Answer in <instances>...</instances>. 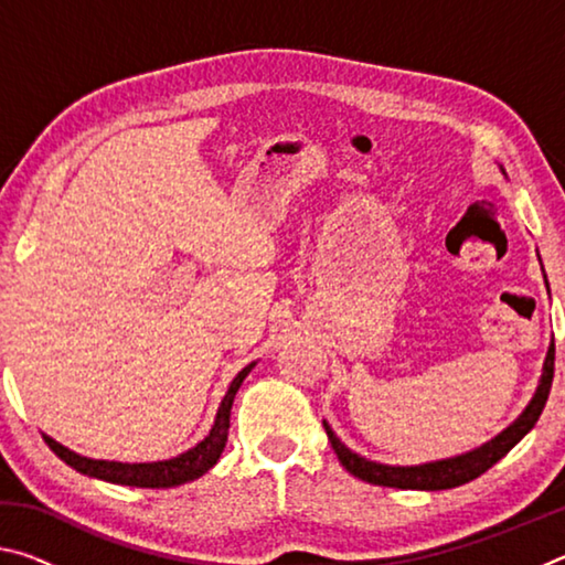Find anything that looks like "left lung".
<instances>
[{
  "instance_id": "1",
  "label": "left lung",
  "mask_w": 565,
  "mask_h": 565,
  "mask_svg": "<svg viewBox=\"0 0 565 565\" xmlns=\"http://www.w3.org/2000/svg\"><path fill=\"white\" fill-rule=\"evenodd\" d=\"M548 286V281H546ZM553 343L546 353V361H543V374L539 381V388L531 398V404L523 408V414L513 420L509 428L486 441L483 446L473 448V451L454 456V458H441V461L420 463V466H388V463H376L369 461L359 454H353L351 448L343 446L337 434L331 431V426L323 420V428H327V436L337 451L341 466L347 468L351 476L361 478V481L374 483V486H388V489H414V491H444V489H456V486H463L473 481L481 473L489 471L493 463H499L501 458L511 451V448L521 441V438L531 431L539 420L543 406H546L551 384H553Z\"/></svg>"
}]
</instances>
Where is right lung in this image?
Returning <instances> with one entry per match:
<instances>
[{
  "instance_id": "add662e5",
  "label": "right lung",
  "mask_w": 565,
  "mask_h": 565,
  "mask_svg": "<svg viewBox=\"0 0 565 565\" xmlns=\"http://www.w3.org/2000/svg\"><path fill=\"white\" fill-rule=\"evenodd\" d=\"M256 366L248 363L238 374L234 376L232 384H228L226 396L222 398V406L216 411L214 426L204 441H199L194 448L179 454L169 461H151V463H121V461H97V458H87L70 451V448L56 444L54 438L44 436L46 446L62 458L66 466H72L74 471H79L84 476L99 478V481H109V483H119V486H137V489H171V486H181L194 481V478L204 476L209 468H212L218 456H222L224 446H226V436H228V418H232V404L238 386L244 384V379L248 376V371Z\"/></svg>"
}]
</instances>
